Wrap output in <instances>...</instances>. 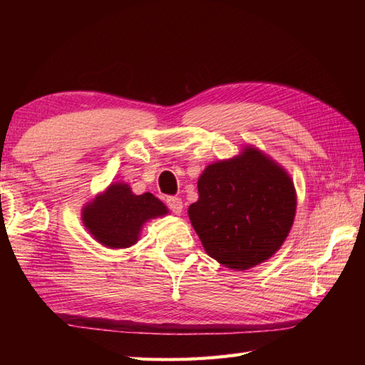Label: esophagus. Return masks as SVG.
Masks as SVG:
<instances>
[{
  "instance_id": "1",
  "label": "esophagus",
  "mask_w": 365,
  "mask_h": 365,
  "mask_svg": "<svg viewBox=\"0 0 365 365\" xmlns=\"http://www.w3.org/2000/svg\"><path fill=\"white\" fill-rule=\"evenodd\" d=\"M166 205H168V208L173 213H175V215H180L182 213L183 204H182V199L180 197H175V196L166 197Z\"/></svg>"
}]
</instances>
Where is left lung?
<instances>
[{"mask_svg":"<svg viewBox=\"0 0 365 365\" xmlns=\"http://www.w3.org/2000/svg\"><path fill=\"white\" fill-rule=\"evenodd\" d=\"M188 215L204 250L232 269L273 255L292 229L297 195L292 178L257 149L213 163L199 177Z\"/></svg>","mask_w":365,"mask_h":365,"instance_id":"obj_1","label":"left lung"}]
</instances>
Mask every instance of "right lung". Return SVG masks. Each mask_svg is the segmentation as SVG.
<instances>
[{"mask_svg": "<svg viewBox=\"0 0 365 365\" xmlns=\"http://www.w3.org/2000/svg\"><path fill=\"white\" fill-rule=\"evenodd\" d=\"M166 213V205L150 192L136 196L128 185L114 183L83 208V222L98 243L128 247L138 242L147 220Z\"/></svg>", "mask_w": 365, "mask_h": 365, "instance_id": "1", "label": "right lung"}]
</instances>
